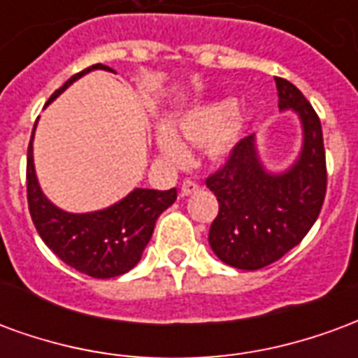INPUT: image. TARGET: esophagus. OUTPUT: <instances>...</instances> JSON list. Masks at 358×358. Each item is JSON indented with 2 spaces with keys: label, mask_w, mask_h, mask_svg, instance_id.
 Returning <instances> with one entry per match:
<instances>
[{
  "label": "esophagus",
  "mask_w": 358,
  "mask_h": 358,
  "mask_svg": "<svg viewBox=\"0 0 358 358\" xmlns=\"http://www.w3.org/2000/svg\"><path fill=\"white\" fill-rule=\"evenodd\" d=\"M199 189V186L195 184V182H192V180H186L184 184H182V187H180V197H187V195L195 194Z\"/></svg>",
  "instance_id": "34e87169"
}]
</instances>
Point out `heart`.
<instances>
[{"instance_id": "1", "label": "heart", "mask_w": 358, "mask_h": 358, "mask_svg": "<svg viewBox=\"0 0 358 358\" xmlns=\"http://www.w3.org/2000/svg\"><path fill=\"white\" fill-rule=\"evenodd\" d=\"M251 120V110H236V101L224 97L195 107L180 117L174 124V132L192 145H205L213 161H226L243 140ZM178 138L163 126L155 134V145L169 163L184 164L187 161V149Z\"/></svg>"}]
</instances>
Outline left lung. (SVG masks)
<instances>
[{
    "mask_svg": "<svg viewBox=\"0 0 358 358\" xmlns=\"http://www.w3.org/2000/svg\"><path fill=\"white\" fill-rule=\"evenodd\" d=\"M276 88L280 110H293L301 120L299 157L289 169L270 172L251 134L207 178L218 199L209 245L222 263L240 270L268 266L295 248L316 222L326 195L320 118L292 82L276 78Z\"/></svg>",
    "mask_w": 358,
    "mask_h": 358,
    "instance_id": "obj_1",
    "label": "left lung"
}]
</instances>
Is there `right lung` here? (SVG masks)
<instances>
[{
    "instance_id": "add662e5",
    "label": "right lung",
    "mask_w": 358,
    "mask_h": 358,
    "mask_svg": "<svg viewBox=\"0 0 358 358\" xmlns=\"http://www.w3.org/2000/svg\"><path fill=\"white\" fill-rule=\"evenodd\" d=\"M92 71H110L105 65H94L74 74L51 95L57 99L73 82ZM38 122V120H36ZM34 130L28 145L27 192L28 209L43 243L55 255L82 274L92 278H115L132 270L140 263L143 249L151 240L157 218L176 201V187L159 192L136 187L134 192L113 203L110 207L92 213H69L43 195L34 169Z\"/></svg>"
}]
</instances>
